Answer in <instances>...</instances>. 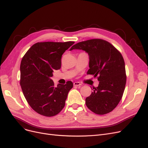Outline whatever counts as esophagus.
<instances>
[{
	"instance_id": "obj_1",
	"label": "esophagus",
	"mask_w": 148,
	"mask_h": 148,
	"mask_svg": "<svg viewBox=\"0 0 148 148\" xmlns=\"http://www.w3.org/2000/svg\"><path fill=\"white\" fill-rule=\"evenodd\" d=\"M73 85H74L75 86H81L82 84L80 83H79V82H75L73 83Z\"/></svg>"
}]
</instances>
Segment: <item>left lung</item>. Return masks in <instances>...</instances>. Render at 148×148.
I'll list each match as a JSON object with an SVG mask.
<instances>
[{
	"label": "left lung",
	"mask_w": 148,
	"mask_h": 148,
	"mask_svg": "<svg viewBox=\"0 0 148 148\" xmlns=\"http://www.w3.org/2000/svg\"><path fill=\"white\" fill-rule=\"evenodd\" d=\"M88 53L87 74L98 76L99 85L86 98V105L94 113L104 115L112 111L123 96L126 84L125 62L122 54L110 43L100 39L80 42L71 47Z\"/></svg>",
	"instance_id": "8db88e82"
}]
</instances>
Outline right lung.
I'll list each match as a JSON object with an SVG mask.
<instances>
[{"label":"right lung","mask_w":148,"mask_h":148,"mask_svg":"<svg viewBox=\"0 0 148 148\" xmlns=\"http://www.w3.org/2000/svg\"><path fill=\"white\" fill-rule=\"evenodd\" d=\"M75 43L44 42L34 44L25 53L20 65V85L29 105L46 117L59 114L65 104L73 83L57 84L51 79L53 70L61 67L63 53Z\"/></svg>","instance_id":"right-lung-1"}]
</instances>
